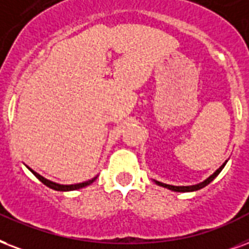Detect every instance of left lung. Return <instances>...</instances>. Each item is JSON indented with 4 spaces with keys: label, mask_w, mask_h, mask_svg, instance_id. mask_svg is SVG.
<instances>
[{
    "label": "left lung",
    "mask_w": 249,
    "mask_h": 249,
    "mask_svg": "<svg viewBox=\"0 0 249 249\" xmlns=\"http://www.w3.org/2000/svg\"><path fill=\"white\" fill-rule=\"evenodd\" d=\"M227 162V161H226ZM226 162H223L221 166H219V169H217V170L213 173V174L209 177V178H207L205 180H203L201 183H197V184H194V186H171V184H166V183H161L159 182V180H155L156 184H159V186L163 187V188H167V190H171L174 191V192H192V191H197L200 190V188H204L205 186H208L209 183L213 180V179L217 177V175L222 171V169L225 167V165H226Z\"/></svg>",
    "instance_id": "8db88e82"
}]
</instances>
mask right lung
Listing matches in <instances>:
<instances>
[{
  "label": "right lung",
  "mask_w": 249,
  "mask_h": 249,
  "mask_svg": "<svg viewBox=\"0 0 249 249\" xmlns=\"http://www.w3.org/2000/svg\"><path fill=\"white\" fill-rule=\"evenodd\" d=\"M28 167V166H27ZM28 170L32 173V174L36 177V178L40 180L41 183H44L46 187H49V188H52V190H55V191H75V190H79V188H83V187H87L89 186V184H92V183L97 179V177H94V178L89 179V180H87V182H83V183H78V184H59V183H55V182H52V180H49V179L44 178L42 175H40L38 173H36V171H34L31 167H28Z\"/></svg>",
  "instance_id": "right-lung-1"
}]
</instances>
